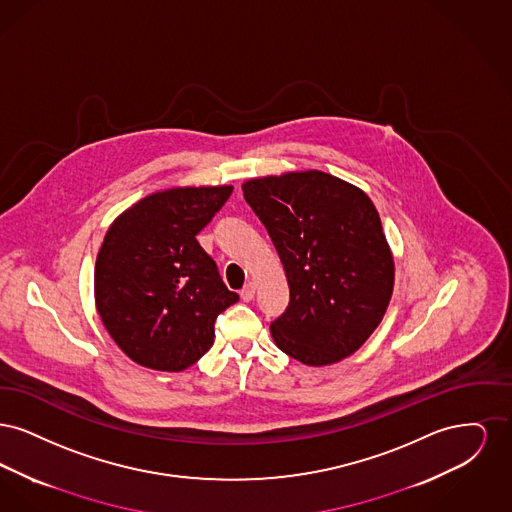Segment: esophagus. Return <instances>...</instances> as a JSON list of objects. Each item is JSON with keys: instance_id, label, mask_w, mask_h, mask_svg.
Returning a JSON list of instances; mask_svg holds the SVG:
<instances>
[{"instance_id": "obj_1", "label": "esophagus", "mask_w": 512, "mask_h": 512, "mask_svg": "<svg viewBox=\"0 0 512 512\" xmlns=\"http://www.w3.org/2000/svg\"><path fill=\"white\" fill-rule=\"evenodd\" d=\"M240 295H242V299H244V301H251V299L255 297V284H251V282H249V284H245Z\"/></svg>"}]
</instances>
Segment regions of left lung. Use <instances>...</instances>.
<instances>
[{"mask_svg":"<svg viewBox=\"0 0 512 512\" xmlns=\"http://www.w3.org/2000/svg\"><path fill=\"white\" fill-rule=\"evenodd\" d=\"M242 190L290 286L288 309L270 324L274 343L309 366L353 355L384 318L395 276L370 197L320 171L253 178Z\"/></svg>","mask_w":512,"mask_h":512,"instance_id":"left-lung-1","label":"left lung"}]
</instances>
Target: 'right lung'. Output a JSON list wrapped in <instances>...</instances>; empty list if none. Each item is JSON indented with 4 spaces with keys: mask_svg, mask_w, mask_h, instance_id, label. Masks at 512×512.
<instances>
[{
    "mask_svg": "<svg viewBox=\"0 0 512 512\" xmlns=\"http://www.w3.org/2000/svg\"><path fill=\"white\" fill-rule=\"evenodd\" d=\"M232 186L171 188L119 215L94 272L103 326L138 365L180 372L213 345L215 320L240 297L197 242Z\"/></svg>",
    "mask_w": 512,
    "mask_h": 512,
    "instance_id": "obj_1",
    "label": "right lung"
}]
</instances>
